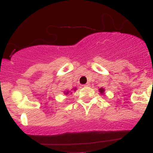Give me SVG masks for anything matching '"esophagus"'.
Listing matches in <instances>:
<instances>
[{
    "mask_svg": "<svg viewBox=\"0 0 153 153\" xmlns=\"http://www.w3.org/2000/svg\"><path fill=\"white\" fill-rule=\"evenodd\" d=\"M89 85H90V83H89V82H87L86 84H85V85H83V86L86 87V86H89Z\"/></svg>",
    "mask_w": 153,
    "mask_h": 153,
    "instance_id": "1",
    "label": "esophagus"
}]
</instances>
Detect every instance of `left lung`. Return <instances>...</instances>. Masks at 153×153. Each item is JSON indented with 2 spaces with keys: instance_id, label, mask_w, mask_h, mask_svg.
<instances>
[{
  "instance_id": "1",
  "label": "left lung",
  "mask_w": 153,
  "mask_h": 153,
  "mask_svg": "<svg viewBox=\"0 0 153 153\" xmlns=\"http://www.w3.org/2000/svg\"><path fill=\"white\" fill-rule=\"evenodd\" d=\"M104 89L103 88H99V92L101 93V94H103V93H104Z\"/></svg>"
}]
</instances>
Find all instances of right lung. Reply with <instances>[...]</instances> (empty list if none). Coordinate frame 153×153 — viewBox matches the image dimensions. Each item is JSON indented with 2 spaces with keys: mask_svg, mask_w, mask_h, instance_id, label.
<instances>
[{
  "mask_svg": "<svg viewBox=\"0 0 153 153\" xmlns=\"http://www.w3.org/2000/svg\"><path fill=\"white\" fill-rule=\"evenodd\" d=\"M74 90H75H75H76V88H75V89H74ZM68 94V91H67V92L65 93V94Z\"/></svg>",
  "mask_w": 153,
  "mask_h": 153,
  "instance_id": "1",
  "label": "right lung"
}]
</instances>
